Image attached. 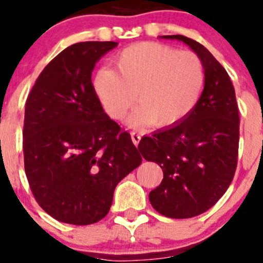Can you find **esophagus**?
<instances>
[{
    "mask_svg": "<svg viewBox=\"0 0 263 263\" xmlns=\"http://www.w3.org/2000/svg\"><path fill=\"white\" fill-rule=\"evenodd\" d=\"M131 140H132V142H134L135 146H137V145H139V142H140V140H141V136H140L137 132L132 131L131 132Z\"/></svg>",
    "mask_w": 263,
    "mask_h": 263,
    "instance_id": "1",
    "label": "esophagus"
}]
</instances>
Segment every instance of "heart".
Wrapping results in <instances>:
<instances>
[{
	"instance_id": "b5f03b06",
	"label": "heart",
	"mask_w": 263,
	"mask_h": 263,
	"mask_svg": "<svg viewBox=\"0 0 263 263\" xmlns=\"http://www.w3.org/2000/svg\"><path fill=\"white\" fill-rule=\"evenodd\" d=\"M94 76V90L110 118H123L136 98L131 126L165 128L185 118L200 100L205 67L197 54L156 42L132 44Z\"/></svg>"
}]
</instances>
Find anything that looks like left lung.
<instances>
[{"label": "left lung", "mask_w": 263, "mask_h": 263, "mask_svg": "<svg viewBox=\"0 0 263 263\" xmlns=\"http://www.w3.org/2000/svg\"><path fill=\"white\" fill-rule=\"evenodd\" d=\"M190 46L205 67V87L181 123L142 137L144 159L159 164L163 181L148 195L151 206L172 219L211 209L234 178L239 147V109L225 68L202 44L184 35H164Z\"/></svg>", "instance_id": "1"}]
</instances>
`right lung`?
<instances>
[{
    "label": "right lung",
    "instance_id": "obj_1",
    "mask_svg": "<svg viewBox=\"0 0 263 263\" xmlns=\"http://www.w3.org/2000/svg\"><path fill=\"white\" fill-rule=\"evenodd\" d=\"M117 44L67 47L42 71L26 99V178L39 206L58 221L102 220L117 184L142 161L128 132L104 113L91 82L95 63Z\"/></svg>",
    "mask_w": 263,
    "mask_h": 263
}]
</instances>
